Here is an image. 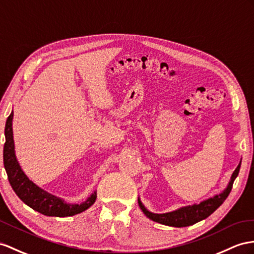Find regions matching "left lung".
<instances>
[{
    "label": "left lung",
    "instance_id": "8db88e82",
    "mask_svg": "<svg viewBox=\"0 0 254 254\" xmlns=\"http://www.w3.org/2000/svg\"><path fill=\"white\" fill-rule=\"evenodd\" d=\"M240 164L242 163H239L238 166L236 167V170L234 171L229 183V186L226 187V189L222 193H220L219 195H216V196H213L211 198H208L204 201H201L199 204H194L192 206L183 207L178 210L167 212V213H161V214L148 211L145 208V206L141 204L139 198H138V205L140 207V209L142 210V212H144L149 219L154 221V222L165 224L168 226H175V227H185V226L192 225L194 223L199 222L201 220L206 219L207 217H209L214 210L218 209V208L223 204V201L226 199L227 196H229V194L232 190L234 180H235V178L238 176Z\"/></svg>",
    "mask_w": 254,
    "mask_h": 254
}]
</instances>
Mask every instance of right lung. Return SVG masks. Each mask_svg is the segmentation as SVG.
Instances as JSON below:
<instances>
[{
  "label": "right lung",
  "mask_w": 254,
  "mask_h": 254,
  "mask_svg": "<svg viewBox=\"0 0 254 254\" xmlns=\"http://www.w3.org/2000/svg\"><path fill=\"white\" fill-rule=\"evenodd\" d=\"M12 116H14V113H11L8 116L5 125V144L3 159L8 181L12 190L18 195V197L25 205L31 207L32 209L49 217H70L87 210L90 206H92L97 196L96 192H94L84 203L80 205L65 204L64 200L44 191L25 176L15 155L14 137H12L11 127Z\"/></svg>",
  "instance_id": "right-lung-1"
}]
</instances>
